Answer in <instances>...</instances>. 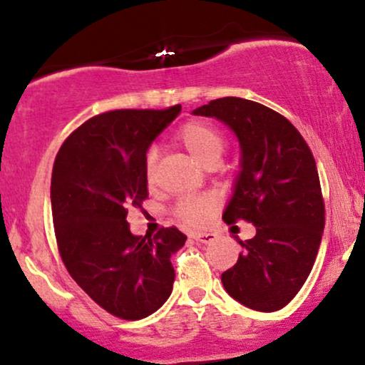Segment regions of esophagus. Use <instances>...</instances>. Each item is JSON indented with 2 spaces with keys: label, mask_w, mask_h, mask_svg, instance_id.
Segmentation results:
<instances>
[{
  "label": "esophagus",
  "mask_w": 365,
  "mask_h": 365,
  "mask_svg": "<svg viewBox=\"0 0 365 365\" xmlns=\"http://www.w3.org/2000/svg\"><path fill=\"white\" fill-rule=\"evenodd\" d=\"M190 237L194 238L195 242H199V244H211L216 238L215 233H192Z\"/></svg>",
  "instance_id": "34e87169"
}]
</instances>
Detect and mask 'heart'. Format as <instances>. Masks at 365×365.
I'll return each mask as SVG.
<instances>
[{"instance_id":"1","label":"heart","mask_w":365,"mask_h":365,"mask_svg":"<svg viewBox=\"0 0 365 365\" xmlns=\"http://www.w3.org/2000/svg\"><path fill=\"white\" fill-rule=\"evenodd\" d=\"M175 139L183 145L197 161L206 168H215L220 163L226 145L225 135L220 128L204 120H192L178 128ZM156 149H149L144 158V177L145 182L154 183L156 178ZM215 199L209 195H187L175 204V216L188 226H200L209 220L215 211Z\"/></svg>"}]
</instances>
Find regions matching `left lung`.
Returning <instances> with one entry per match:
<instances>
[{"label":"left lung","instance_id":"obj_1","mask_svg":"<svg viewBox=\"0 0 365 365\" xmlns=\"http://www.w3.org/2000/svg\"><path fill=\"white\" fill-rule=\"evenodd\" d=\"M235 132L242 171L223 220H244L255 237L242 242L233 267L221 274L225 290L259 312L283 309L311 273L322 230L319 175L300 132L271 108L242 98H221L197 108Z\"/></svg>","mask_w":365,"mask_h":365}]
</instances>
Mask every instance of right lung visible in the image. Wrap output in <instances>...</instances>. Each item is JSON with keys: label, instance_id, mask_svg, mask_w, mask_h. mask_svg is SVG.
<instances>
[{"label": "right lung", "instance_id": "1", "mask_svg": "<svg viewBox=\"0 0 365 365\" xmlns=\"http://www.w3.org/2000/svg\"><path fill=\"white\" fill-rule=\"evenodd\" d=\"M180 110L175 104L92 116L54 159L51 209L61 261L75 283L120 319L150 316L173 290L170 259L187 237L175 226L132 235L127 212L148 199L145 153Z\"/></svg>", "mask_w": 365, "mask_h": 365}]
</instances>
